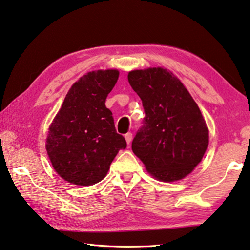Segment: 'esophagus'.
<instances>
[{
    "label": "esophagus",
    "mask_w": 250,
    "mask_h": 250,
    "mask_svg": "<svg viewBox=\"0 0 250 250\" xmlns=\"http://www.w3.org/2000/svg\"><path fill=\"white\" fill-rule=\"evenodd\" d=\"M124 136H125L126 143H127V144H129V143L132 142V133H127V134H125Z\"/></svg>",
    "instance_id": "1"
}]
</instances>
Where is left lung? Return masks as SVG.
Returning <instances> with one entry per match:
<instances>
[{
    "label": "left lung",
    "instance_id": "left-lung-1",
    "mask_svg": "<svg viewBox=\"0 0 250 250\" xmlns=\"http://www.w3.org/2000/svg\"><path fill=\"white\" fill-rule=\"evenodd\" d=\"M127 77L146 115L132 143L134 154L158 181L185 178L202 162L209 143V130L198 105L167 68L134 69Z\"/></svg>",
    "mask_w": 250,
    "mask_h": 250
}]
</instances>
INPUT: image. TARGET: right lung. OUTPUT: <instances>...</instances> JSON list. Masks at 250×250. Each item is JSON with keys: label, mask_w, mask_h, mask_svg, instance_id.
<instances>
[{"label": "right lung", "mask_w": 250, "mask_h": 250, "mask_svg": "<svg viewBox=\"0 0 250 250\" xmlns=\"http://www.w3.org/2000/svg\"><path fill=\"white\" fill-rule=\"evenodd\" d=\"M118 76L117 69H98L82 76L69 88L48 127V158L69 184L91 186L101 182L118 150L126 147L105 106Z\"/></svg>", "instance_id": "add662e5"}]
</instances>
